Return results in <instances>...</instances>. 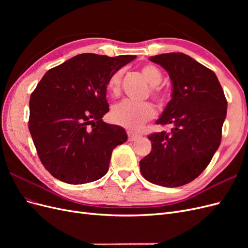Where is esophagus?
Segmentation results:
<instances>
[{
    "mask_svg": "<svg viewBox=\"0 0 248 248\" xmlns=\"http://www.w3.org/2000/svg\"><path fill=\"white\" fill-rule=\"evenodd\" d=\"M127 134H128V140H130V141L136 140L137 139L140 138V134L134 133V132H132V131H130V130L127 131Z\"/></svg>",
    "mask_w": 248,
    "mask_h": 248,
    "instance_id": "esophagus-1",
    "label": "esophagus"
}]
</instances>
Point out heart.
<instances>
[{
  "label": "heart",
  "instance_id": "obj_1",
  "mask_svg": "<svg viewBox=\"0 0 248 248\" xmlns=\"http://www.w3.org/2000/svg\"><path fill=\"white\" fill-rule=\"evenodd\" d=\"M141 73L147 79L151 88V94L156 100L162 102L164 94L157 87L162 80V73L155 65L146 64L141 67ZM122 70H118L110 76L108 80V90L110 95L118 96L121 91ZM156 115L155 108L150 102H136L131 100H123L111 108L110 117L116 124L129 129H138L147 121L153 119Z\"/></svg>",
  "mask_w": 248,
  "mask_h": 248
}]
</instances>
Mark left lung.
Returning a JSON list of instances; mask_svg holds the SVG:
<instances>
[{
  "mask_svg": "<svg viewBox=\"0 0 248 248\" xmlns=\"http://www.w3.org/2000/svg\"><path fill=\"white\" fill-rule=\"evenodd\" d=\"M171 80V99L156 123L170 132L150 134L152 150L140 161L142 177L164 187L193 181L211 161L221 141L228 102L215 73L182 52L150 57Z\"/></svg>",
  "mask_w": 248,
  "mask_h": 248,
  "instance_id": "obj_1",
  "label": "left lung"
}]
</instances>
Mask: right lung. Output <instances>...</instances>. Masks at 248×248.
<instances>
[{"mask_svg": "<svg viewBox=\"0 0 248 248\" xmlns=\"http://www.w3.org/2000/svg\"><path fill=\"white\" fill-rule=\"evenodd\" d=\"M136 59L81 54L49 69L30 98L29 130L51 176L68 184L107 174L111 152L127 140L121 126L108 124V80Z\"/></svg>", "mask_w": 248, "mask_h": 248, "instance_id": "right-lung-1", "label": "right lung"}]
</instances>
